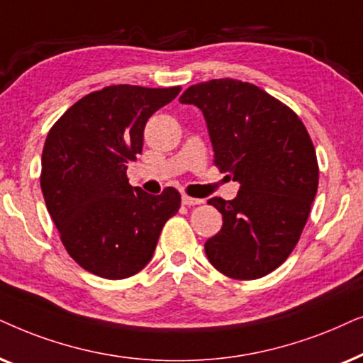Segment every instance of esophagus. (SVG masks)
Returning <instances> with one entry per match:
<instances>
[{
	"instance_id": "esophagus-1",
	"label": "esophagus",
	"mask_w": 363,
	"mask_h": 363,
	"mask_svg": "<svg viewBox=\"0 0 363 363\" xmlns=\"http://www.w3.org/2000/svg\"><path fill=\"white\" fill-rule=\"evenodd\" d=\"M202 199H196V197H191L187 194H182V204L184 206H197V204H202Z\"/></svg>"
}]
</instances>
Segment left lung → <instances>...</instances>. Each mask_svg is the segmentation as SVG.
Masks as SVG:
<instances>
[{
    "mask_svg": "<svg viewBox=\"0 0 363 363\" xmlns=\"http://www.w3.org/2000/svg\"><path fill=\"white\" fill-rule=\"evenodd\" d=\"M179 101L202 111L214 164L240 184L235 199L207 201L224 220L204 244L207 259L230 279L264 277L297 245L317 194L318 164L306 125L264 89L230 77L191 86Z\"/></svg>",
    "mask_w": 363,
    "mask_h": 363,
    "instance_id": "8db88e82",
    "label": "left lung"
}]
</instances>
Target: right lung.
Here are the masks:
<instances>
[{
  "mask_svg": "<svg viewBox=\"0 0 363 363\" xmlns=\"http://www.w3.org/2000/svg\"><path fill=\"white\" fill-rule=\"evenodd\" d=\"M181 88L118 84L89 93L48 133L41 191L67 254L99 277L118 280L144 269L181 194L133 187L128 162L143 151L147 119Z\"/></svg>",
  "mask_w": 363,
  "mask_h": 363,
  "instance_id": "1",
  "label": "right lung"
}]
</instances>
